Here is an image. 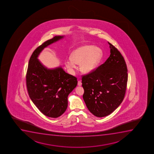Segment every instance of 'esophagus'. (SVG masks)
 Listing matches in <instances>:
<instances>
[{
    "instance_id": "obj_1",
    "label": "esophagus",
    "mask_w": 154,
    "mask_h": 154,
    "mask_svg": "<svg viewBox=\"0 0 154 154\" xmlns=\"http://www.w3.org/2000/svg\"><path fill=\"white\" fill-rule=\"evenodd\" d=\"M82 85V83L81 81H78V86H81Z\"/></svg>"
}]
</instances>
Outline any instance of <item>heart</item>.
I'll return each instance as SVG.
<instances>
[{"label":"heart","mask_w":154,"mask_h":154,"mask_svg":"<svg viewBox=\"0 0 154 154\" xmlns=\"http://www.w3.org/2000/svg\"><path fill=\"white\" fill-rule=\"evenodd\" d=\"M103 51L100 47L90 45L82 46L73 51L71 59L65 62L66 67L71 72L77 69L76 64H80V70L83 73L88 74L96 69L103 58Z\"/></svg>","instance_id":"heart-1"}]
</instances>
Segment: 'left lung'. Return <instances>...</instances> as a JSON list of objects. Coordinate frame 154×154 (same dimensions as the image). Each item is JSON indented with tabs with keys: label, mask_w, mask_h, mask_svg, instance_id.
Listing matches in <instances>:
<instances>
[{
	"label": "left lung",
	"mask_w": 154,
	"mask_h": 154,
	"mask_svg": "<svg viewBox=\"0 0 154 154\" xmlns=\"http://www.w3.org/2000/svg\"><path fill=\"white\" fill-rule=\"evenodd\" d=\"M108 43L110 55L106 61L82 78L83 100L90 112L98 118L110 114L122 103L128 80L124 59Z\"/></svg>",
	"instance_id": "8db88e82"
}]
</instances>
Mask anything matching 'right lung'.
<instances>
[{"mask_svg":"<svg viewBox=\"0 0 154 154\" xmlns=\"http://www.w3.org/2000/svg\"><path fill=\"white\" fill-rule=\"evenodd\" d=\"M64 36L57 35L35 50L29 60L26 84L29 97L45 116L56 118L66 110L67 97L76 88L77 78L64 71L61 66L48 69L38 59L40 53Z\"/></svg>","mask_w":154,"mask_h":154,"instance_id":"add662e5","label":"right lung"}]
</instances>
